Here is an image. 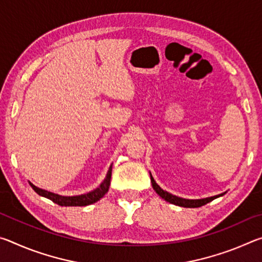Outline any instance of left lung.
I'll list each match as a JSON object with an SVG mask.
<instances>
[{
    "label": "left lung",
    "mask_w": 262,
    "mask_h": 262,
    "mask_svg": "<svg viewBox=\"0 0 262 262\" xmlns=\"http://www.w3.org/2000/svg\"><path fill=\"white\" fill-rule=\"evenodd\" d=\"M150 180H151V184H152V188L155 189V192H156L159 196L164 200L172 203V205H176V206H179V207H185V208H198V207H201L203 205H207L208 202H210L214 200V199H217L222 196V195H224V193L219 194V195H215V196H210V198H205V199H196V200H190V199H184V198H179V196H176V195L171 194L166 192V190L162 189L159 187V185L155 181V179L152 178L151 173H150Z\"/></svg>",
    "instance_id": "1"
}]
</instances>
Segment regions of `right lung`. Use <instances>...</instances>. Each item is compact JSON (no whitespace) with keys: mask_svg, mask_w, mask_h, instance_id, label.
I'll return each instance as SVG.
<instances>
[{"mask_svg":"<svg viewBox=\"0 0 262 262\" xmlns=\"http://www.w3.org/2000/svg\"><path fill=\"white\" fill-rule=\"evenodd\" d=\"M111 176H112V164H111L107 173H106L105 179L101 181V184L98 186V187L95 188L94 190H91V192L84 193L81 195H73V196H66V195H60V194L48 192V190H46V189L37 187V186H34L32 183H30V181H29V184L31 187L33 188L35 193L40 195V196L50 199V200H52L54 203H57L59 206L82 207V206L92 205V203L99 201L100 199L103 198L106 193H107L110 184H111Z\"/></svg>","mask_w":262,"mask_h":262,"instance_id":"right-lung-1","label":"right lung"}]
</instances>
